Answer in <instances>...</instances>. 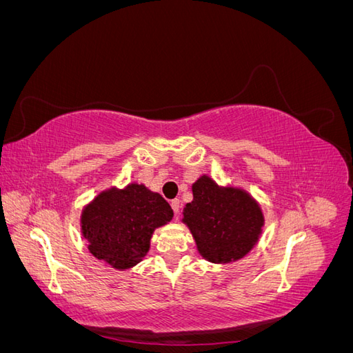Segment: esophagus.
I'll use <instances>...</instances> for the list:
<instances>
[{
  "mask_svg": "<svg viewBox=\"0 0 353 353\" xmlns=\"http://www.w3.org/2000/svg\"><path fill=\"white\" fill-rule=\"evenodd\" d=\"M170 206H172V209H174V212H175V216L178 218L179 209H181V200H179V199H174L172 201H170Z\"/></svg>",
  "mask_w": 353,
  "mask_h": 353,
  "instance_id": "34e87169",
  "label": "esophagus"
}]
</instances>
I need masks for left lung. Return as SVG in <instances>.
<instances>
[{
    "label": "left lung",
    "instance_id": "obj_1",
    "mask_svg": "<svg viewBox=\"0 0 353 353\" xmlns=\"http://www.w3.org/2000/svg\"><path fill=\"white\" fill-rule=\"evenodd\" d=\"M193 201L183 210V222L193 234L199 253L212 263L236 262L259 241L263 212L248 191L221 187L209 175L191 185Z\"/></svg>",
    "mask_w": 353,
    "mask_h": 353
}]
</instances>
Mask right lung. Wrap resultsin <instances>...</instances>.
<instances>
[{"label": "right lung", "mask_w": 353, "mask_h": 353, "mask_svg": "<svg viewBox=\"0 0 353 353\" xmlns=\"http://www.w3.org/2000/svg\"><path fill=\"white\" fill-rule=\"evenodd\" d=\"M172 216L174 210L162 196L131 183L100 191L82 209L81 232L94 258L125 271L144 259L154 230Z\"/></svg>", "instance_id": "right-lung-1"}]
</instances>
